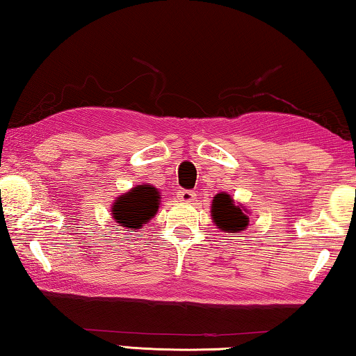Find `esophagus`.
<instances>
[{
  "label": "esophagus",
  "instance_id": "34e87169",
  "mask_svg": "<svg viewBox=\"0 0 356 356\" xmlns=\"http://www.w3.org/2000/svg\"><path fill=\"white\" fill-rule=\"evenodd\" d=\"M177 197H178L179 202L191 204V202H194V199H195V193H194V191H179Z\"/></svg>",
  "mask_w": 356,
  "mask_h": 356
}]
</instances>
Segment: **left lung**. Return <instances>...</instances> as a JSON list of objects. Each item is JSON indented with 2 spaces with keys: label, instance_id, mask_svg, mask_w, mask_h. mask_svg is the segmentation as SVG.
<instances>
[{
  "label": "left lung",
  "instance_id": "8db88e82",
  "mask_svg": "<svg viewBox=\"0 0 356 356\" xmlns=\"http://www.w3.org/2000/svg\"><path fill=\"white\" fill-rule=\"evenodd\" d=\"M212 220L216 228L225 233H239L249 226V216L242 204H234L228 193H218L212 200Z\"/></svg>",
  "mask_w": 356,
  "mask_h": 356
}]
</instances>
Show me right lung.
<instances>
[{"mask_svg": "<svg viewBox=\"0 0 356 356\" xmlns=\"http://www.w3.org/2000/svg\"><path fill=\"white\" fill-rule=\"evenodd\" d=\"M161 195L151 184H140L118 195L112 204V218L125 229H141L159 212Z\"/></svg>", "mask_w": 356, "mask_h": 356, "instance_id": "1", "label": "right lung"}]
</instances>
